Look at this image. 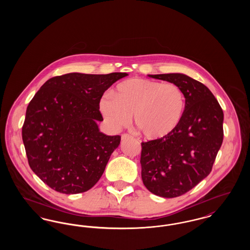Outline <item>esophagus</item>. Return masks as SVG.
<instances>
[{"instance_id":"esophagus-1","label":"esophagus","mask_w":250,"mask_h":250,"mask_svg":"<svg viewBox=\"0 0 250 250\" xmlns=\"http://www.w3.org/2000/svg\"><path fill=\"white\" fill-rule=\"evenodd\" d=\"M132 138V136L130 135H128V134H124V135H122V141L124 142V141H126V140H129Z\"/></svg>"}]
</instances>
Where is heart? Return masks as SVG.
Returning <instances> with one entry per match:
<instances>
[{"label":"heart","instance_id":"heart-1","mask_svg":"<svg viewBox=\"0 0 250 250\" xmlns=\"http://www.w3.org/2000/svg\"><path fill=\"white\" fill-rule=\"evenodd\" d=\"M99 107L112 128L126 126L134 115L135 125L145 138L162 140L181 125L186 111V96L176 84L130 79L117 85L111 98L103 97Z\"/></svg>","mask_w":250,"mask_h":250}]
</instances>
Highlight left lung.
I'll list each match as a JSON object with an SVG mask.
<instances>
[{
	"label": "left lung",
	"instance_id": "obj_1",
	"mask_svg": "<svg viewBox=\"0 0 250 250\" xmlns=\"http://www.w3.org/2000/svg\"><path fill=\"white\" fill-rule=\"evenodd\" d=\"M176 84L186 96L178 128L162 140L142 143V178L146 188L163 198L179 197L209 175L223 142L224 114L212 92L180 74L149 75Z\"/></svg>",
	"mask_w": 250,
	"mask_h": 250
}]
</instances>
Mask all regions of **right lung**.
Segmentation results:
<instances>
[{
  "label": "right lung",
  "instance_id": "obj_1",
  "mask_svg": "<svg viewBox=\"0 0 250 250\" xmlns=\"http://www.w3.org/2000/svg\"><path fill=\"white\" fill-rule=\"evenodd\" d=\"M128 74L69 73L49 79L29 103L22 140L32 170L52 189L78 194L102 176L121 137L99 131L105 91Z\"/></svg>",
  "mask_w": 250,
  "mask_h": 250
}]
</instances>
